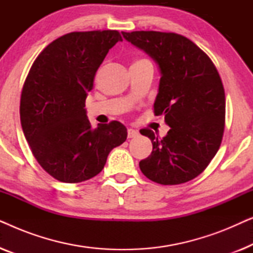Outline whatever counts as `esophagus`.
Masks as SVG:
<instances>
[{
	"mask_svg": "<svg viewBox=\"0 0 253 253\" xmlns=\"http://www.w3.org/2000/svg\"><path fill=\"white\" fill-rule=\"evenodd\" d=\"M138 131L134 130V129H127V138H134L138 136Z\"/></svg>",
	"mask_w": 253,
	"mask_h": 253,
	"instance_id": "esophagus-1",
	"label": "esophagus"
}]
</instances>
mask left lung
I'll return each instance as SVG.
<instances>
[{
	"mask_svg": "<svg viewBox=\"0 0 253 253\" xmlns=\"http://www.w3.org/2000/svg\"><path fill=\"white\" fill-rule=\"evenodd\" d=\"M122 36L158 64L154 114L165 116L170 127L162 139L140 130L153 145L150 157L139 162L140 170L159 184L191 181L205 170L222 140L226 99L219 72L197 44L179 34L134 31Z\"/></svg>",
	"mask_w": 253,
	"mask_h": 253,
	"instance_id": "left-lung-1",
	"label": "left lung"
}]
</instances>
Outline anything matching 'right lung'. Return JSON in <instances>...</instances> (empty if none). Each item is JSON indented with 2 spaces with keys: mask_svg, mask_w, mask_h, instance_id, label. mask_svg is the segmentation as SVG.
I'll return each mask as SVG.
<instances>
[{
  "mask_svg": "<svg viewBox=\"0 0 253 253\" xmlns=\"http://www.w3.org/2000/svg\"><path fill=\"white\" fill-rule=\"evenodd\" d=\"M117 31L71 32L50 42L36 58L24 83L20 123L34 158L50 176L79 183L98 175L126 127L113 121L92 129L85 100Z\"/></svg>",
  "mask_w": 253,
  "mask_h": 253,
  "instance_id": "1",
  "label": "right lung"
}]
</instances>
